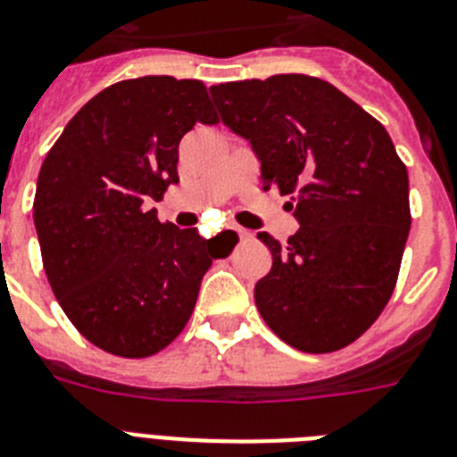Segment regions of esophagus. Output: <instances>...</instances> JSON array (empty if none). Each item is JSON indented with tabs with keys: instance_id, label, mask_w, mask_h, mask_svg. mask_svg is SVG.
<instances>
[{
	"instance_id": "esophagus-1",
	"label": "esophagus",
	"mask_w": 457,
	"mask_h": 457,
	"mask_svg": "<svg viewBox=\"0 0 457 457\" xmlns=\"http://www.w3.org/2000/svg\"><path fill=\"white\" fill-rule=\"evenodd\" d=\"M235 229V235L239 237V239H251V232H246V229H241V228H232Z\"/></svg>"
}]
</instances>
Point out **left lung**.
Segmentation results:
<instances>
[{
	"label": "left lung",
	"mask_w": 457,
	"mask_h": 457,
	"mask_svg": "<svg viewBox=\"0 0 457 457\" xmlns=\"http://www.w3.org/2000/svg\"><path fill=\"white\" fill-rule=\"evenodd\" d=\"M222 125L251 144L262 190L293 195L300 229L260 232L264 323L304 353L348 346L393 295L411 228L409 174L381 122L328 80L278 74L209 87Z\"/></svg>",
	"instance_id": "left-lung-1"
}]
</instances>
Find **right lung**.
<instances>
[{"instance_id":"obj_1","label":"right lung","mask_w":457,"mask_h":457,"mask_svg":"<svg viewBox=\"0 0 457 457\" xmlns=\"http://www.w3.org/2000/svg\"><path fill=\"white\" fill-rule=\"evenodd\" d=\"M218 122L202 80H120L67 122L41 164L34 228L53 293L80 335L148 358L181 335L220 258L197 228L157 220L183 134Z\"/></svg>"}]
</instances>
